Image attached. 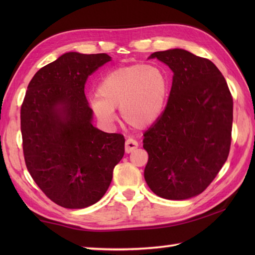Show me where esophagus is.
Returning a JSON list of instances; mask_svg holds the SVG:
<instances>
[{
  "label": "esophagus",
  "instance_id": "34e87169",
  "mask_svg": "<svg viewBox=\"0 0 255 255\" xmlns=\"http://www.w3.org/2000/svg\"><path fill=\"white\" fill-rule=\"evenodd\" d=\"M137 148H138V142L131 138H128L126 140V142H125V151H126V153H130Z\"/></svg>",
  "mask_w": 255,
  "mask_h": 255
}]
</instances>
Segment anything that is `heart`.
I'll return each mask as SVG.
<instances>
[{
    "label": "heart",
    "instance_id": "b5f03b06",
    "mask_svg": "<svg viewBox=\"0 0 255 255\" xmlns=\"http://www.w3.org/2000/svg\"><path fill=\"white\" fill-rule=\"evenodd\" d=\"M169 94L165 73L155 66L134 64L106 74L92 97L91 107L97 119L110 127L121 110L128 126L144 129L154 124L163 112Z\"/></svg>",
    "mask_w": 255,
    "mask_h": 255
}]
</instances>
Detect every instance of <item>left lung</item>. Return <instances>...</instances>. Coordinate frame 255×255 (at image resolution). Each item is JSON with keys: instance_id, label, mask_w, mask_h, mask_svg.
Instances as JSON below:
<instances>
[{"instance_id": "left-lung-1", "label": "left lung", "mask_w": 255, "mask_h": 255, "mask_svg": "<svg viewBox=\"0 0 255 255\" xmlns=\"http://www.w3.org/2000/svg\"><path fill=\"white\" fill-rule=\"evenodd\" d=\"M173 71L165 110L143 133L144 180L155 195L182 200L203 193L229 155L234 101L208 59L184 49L153 52Z\"/></svg>"}]
</instances>
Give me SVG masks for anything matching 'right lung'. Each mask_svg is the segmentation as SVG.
<instances>
[{
    "instance_id": "right-lung-1",
    "label": "right lung",
    "mask_w": 255,
    "mask_h": 255,
    "mask_svg": "<svg viewBox=\"0 0 255 255\" xmlns=\"http://www.w3.org/2000/svg\"><path fill=\"white\" fill-rule=\"evenodd\" d=\"M106 53L67 52L37 71L20 108L25 163L53 203L70 209L99 202L125 153V138L93 126L84 94L89 75L111 61Z\"/></svg>"
}]
</instances>
